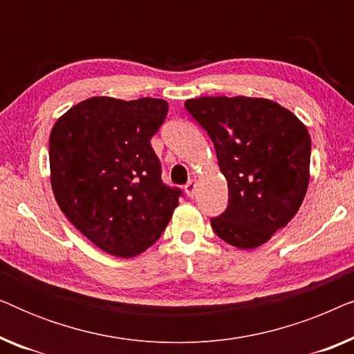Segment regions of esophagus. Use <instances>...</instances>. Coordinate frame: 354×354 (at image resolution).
<instances>
[{
	"label": "esophagus",
	"instance_id": "obj_1",
	"mask_svg": "<svg viewBox=\"0 0 354 354\" xmlns=\"http://www.w3.org/2000/svg\"><path fill=\"white\" fill-rule=\"evenodd\" d=\"M195 192H196V183H195V180H190L185 185V193H187V196L188 198H193L195 196Z\"/></svg>",
	"mask_w": 354,
	"mask_h": 354
}]
</instances>
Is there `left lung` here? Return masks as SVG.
<instances>
[{
  "label": "left lung",
  "instance_id": "8db88e82",
  "mask_svg": "<svg viewBox=\"0 0 354 354\" xmlns=\"http://www.w3.org/2000/svg\"><path fill=\"white\" fill-rule=\"evenodd\" d=\"M185 108L214 143L229 187V206L212 217V230L236 248H258L293 219L306 195V125L266 98L201 96Z\"/></svg>",
  "mask_w": 354,
  "mask_h": 354
}]
</instances>
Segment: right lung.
<instances>
[{
	"mask_svg": "<svg viewBox=\"0 0 354 354\" xmlns=\"http://www.w3.org/2000/svg\"><path fill=\"white\" fill-rule=\"evenodd\" d=\"M167 109L158 98L93 96L53 125L57 206L91 243L118 258H133L156 243L178 206L182 192L164 185L149 143Z\"/></svg>",
	"mask_w": 354,
	"mask_h": 354,
	"instance_id": "obj_1",
	"label": "right lung"
}]
</instances>
